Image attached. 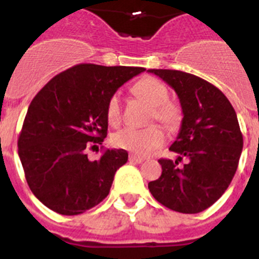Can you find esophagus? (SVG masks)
<instances>
[{
  "instance_id": "esophagus-1",
  "label": "esophagus",
  "mask_w": 259,
  "mask_h": 259,
  "mask_svg": "<svg viewBox=\"0 0 259 259\" xmlns=\"http://www.w3.org/2000/svg\"><path fill=\"white\" fill-rule=\"evenodd\" d=\"M129 161L130 163H137V164H141L145 161V157H141V156H137L134 154H130L129 155Z\"/></svg>"
}]
</instances>
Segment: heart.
I'll list each match as a JSON object with an SVG mask.
<instances>
[{
    "mask_svg": "<svg viewBox=\"0 0 259 259\" xmlns=\"http://www.w3.org/2000/svg\"><path fill=\"white\" fill-rule=\"evenodd\" d=\"M132 92L137 99L151 107L150 120L159 121L169 129L179 125L181 113L179 107L168 100V90L163 83L152 76H146L139 79L132 87ZM107 120L112 126H117L121 122V103L118 95H113L108 100ZM112 141L116 147L146 156L154 151L155 148L163 145L164 134L160 127L156 125L148 126L146 129L125 127L117 132Z\"/></svg>",
    "mask_w": 259,
    "mask_h": 259,
    "instance_id": "b5f03b06",
    "label": "heart"
}]
</instances>
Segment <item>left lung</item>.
Returning <instances> with one entry per match:
<instances>
[{
  "instance_id": "left-lung-1",
  "label": "left lung",
  "mask_w": 259,
  "mask_h": 259,
  "mask_svg": "<svg viewBox=\"0 0 259 259\" xmlns=\"http://www.w3.org/2000/svg\"><path fill=\"white\" fill-rule=\"evenodd\" d=\"M148 73L176 91L184 114L169 147L179 157L159 160L161 176L148 183V189L170 210L201 212L224 194L237 169L244 141L236 112L223 92L199 76L165 69ZM183 157L188 163L179 167Z\"/></svg>"
}]
</instances>
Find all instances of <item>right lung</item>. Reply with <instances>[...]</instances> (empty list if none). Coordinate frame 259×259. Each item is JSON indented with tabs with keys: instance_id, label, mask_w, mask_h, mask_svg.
I'll return each instance as SVG.
<instances>
[{
	"instance_id": "obj_1",
	"label": "right lung",
	"mask_w": 259,
	"mask_h": 259,
	"mask_svg": "<svg viewBox=\"0 0 259 259\" xmlns=\"http://www.w3.org/2000/svg\"><path fill=\"white\" fill-rule=\"evenodd\" d=\"M143 67L79 64L57 74L32 99L18 138L31 192L61 215H79L109 194L127 152L107 150L91 161L87 148L107 137L108 100Z\"/></svg>"
}]
</instances>
